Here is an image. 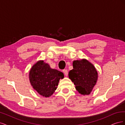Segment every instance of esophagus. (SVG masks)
Here are the masks:
<instances>
[{"mask_svg":"<svg viewBox=\"0 0 125 125\" xmlns=\"http://www.w3.org/2000/svg\"><path fill=\"white\" fill-rule=\"evenodd\" d=\"M62 72L64 73V74H65V75H66V76H67V75H68V70L67 69H63L62 70Z\"/></svg>","mask_w":125,"mask_h":125,"instance_id":"1","label":"esophagus"}]
</instances>
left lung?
Masks as SVG:
<instances>
[{"label": "left lung", "instance_id": "obj_1", "mask_svg": "<svg viewBox=\"0 0 125 125\" xmlns=\"http://www.w3.org/2000/svg\"><path fill=\"white\" fill-rule=\"evenodd\" d=\"M73 70L69 73V78L75 85V89L82 95H88L95 85L97 73L95 67L86 59L74 60Z\"/></svg>", "mask_w": 125, "mask_h": 125}]
</instances>
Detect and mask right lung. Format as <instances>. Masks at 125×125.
Returning <instances> with one entry per match:
<instances>
[{
    "instance_id": "right-lung-1",
    "label": "right lung",
    "mask_w": 125,
    "mask_h": 125,
    "mask_svg": "<svg viewBox=\"0 0 125 125\" xmlns=\"http://www.w3.org/2000/svg\"><path fill=\"white\" fill-rule=\"evenodd\" d=\"M29 78L34 89L41 95L49 97L54 93L60 79H63L64 74L62 72L51 68L43 61H39L30 70Z\"/></svg>"
}]
</instances>
